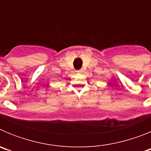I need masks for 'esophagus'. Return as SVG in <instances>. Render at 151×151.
<instances>
[{
  "label": "esophagus",
  "mask_w": 151,
  "mask_h": 151,
  "mask_svg": "<svg viewBox=\"0 0 151 151\" xmlns=\"http://www.w3.org/2000/svg\"><path fill=\"white\" fill-rule=\"evenodd\" d=\"M77 73H83V69H79V70H78V71H77Z\"/></svg>",
  "instance_id": "obj_1"
}]
</instances>
